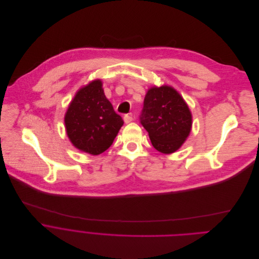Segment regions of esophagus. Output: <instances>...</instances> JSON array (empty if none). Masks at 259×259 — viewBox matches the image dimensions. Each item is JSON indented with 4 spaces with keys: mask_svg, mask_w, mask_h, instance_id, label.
I'll use <instances>...</instances> for the list:
<instances>
[{
    "mask_svg": "<svg viewBox=\"0 0 259 259\" xmlns=\"http://www.w3.org/2000/svg\"><path fill=\"white\" fill-rule=\"evenodd\" d=\"M133 116L131 115V114H125L124 116H123V120H124V122L125 123H130V122H132L133 121Z\"/></svg>",
    "mask_w": 259,
    "mask_h": 259,
    "instance_id": "obj_1",
    "label": "esophagus"
}]
</instances>
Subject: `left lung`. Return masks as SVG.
<instances>
[{
    "label": "left lung",
    "instance_id": "1",
    "mask_svg": "<svg viewBox=\"0 0 259 259\" xmlns=\"http://www.w3.org/2000/svg\"><path fill=\"white\" fill-rule=\"evenodd\" d=\"M140 121L148 132L153 147L169 154L176 152L188 138L192 114L174 88L153 87L145 96Z\"/></svg>",
    "mask_w": 259,
    "mask_h": 259
}]
</instances>
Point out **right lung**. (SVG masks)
Here are the masks:
<instances>
[{"label": "right lung", "mask_w": 259, "mask_h": 259, "mask_svg": "<svg viewBox=\"0 0 259 259\" xmlns=\"http://www.w3.org/2000/svg\"><path fill=\"white\" fill-rule=\"evenodd\" d=\"M66 133L74 147L92 155L106 151L123 120L105 97L100 79L81 88L65 114Z\"/></svg>", "instance_id": "1"}]
</instances>
